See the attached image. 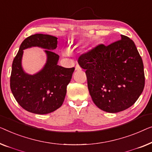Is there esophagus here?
Returning <instances> with one entry per match:
<instances>
[{
    "label": "esophagus",
    "instance_id": "34e87169",
    "mask_svg": "<svg viewBox=\"0 0 152 152\" xmlns=\"http://www.w3.org/2000/svg\"><path fill=\"white\" fill-rule=\"evenodd\" d=\"M75 70H76V71H80L81 67L78 65H76V67H75Z\"/></svg>",
    "mask_w": 152,
    "mask_h": 152
}]
</instances>
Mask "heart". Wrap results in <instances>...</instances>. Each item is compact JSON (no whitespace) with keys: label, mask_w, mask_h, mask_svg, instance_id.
<instances>
[{"label":"heart","mask_w":152,"mask_h":152,"mask_svg":"<svg viewBox=\"0 0 152 152\" xmlns=\"http://www.w3.org/2000/svg\"><path fill=\"white\" fill-rule=\"evenodd\" d=\"M64 55H69V51L68 50H66L63 52Z\"/></svg>","instance_id":"obj_1"}]
</instances>
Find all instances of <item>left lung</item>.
Masks as SVG:
<instances>
[{"label":"left lung","mask_w":152,"mask_h":152,"mask_svg":"<svg viewBox=\"0 0 152 152\" xmlns=\"http://www.w3.org/2000/svg\"><path fill=\"white\" fill-rule=\"evenodd\" d=\"M85 69L93 102L100 110L116 113L135 103L145 87L142 60L134 41L121 39L107 46L100 44L78 58Z\"/></svg>","instance_id":"left-lung-1"}]
</instances>
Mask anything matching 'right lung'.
<instances>
[{"label": "right lung", "mask_w": 152, "mask_h": 152, "mask_svg": "<svg viewBox=\"0 0 152 152\" xmlns=\"http://www.w3.org/2000/svg\"><path fill=\"white\" fill-rule=\"evenodd\" d=\"M58 38L48 34H36L23 40L12 63L10 88L18 103L27 112L46 114L54 112L63 103L67 86L74 67L57 65L59 56L52 50L57 48ZM31 46L46 48L47 62L34 75L25 73L21 65L23 50Z\"/></svg>", "instance_id": "obj_1"}]
</instances>
